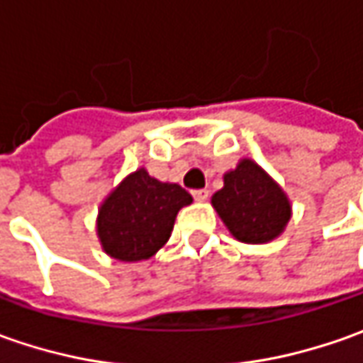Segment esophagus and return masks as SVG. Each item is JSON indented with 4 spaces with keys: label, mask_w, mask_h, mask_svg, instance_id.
<instances>
[{
    "label": "esophagus",
    "mask_w": 363,
    "mask_h": 363,
    "mask_svg": "<svg viewBox=\"0 0 363 363\" xmlns=\"http://www.w3.org/2000/svg\"><path fill=\"white\" fill-rule=\"evenodd\" d=\"M208 194H210L208 189H194V191H191V196H194V200H196V202H203V200H208Z\"/></svg>",
    "instance_id": "esophagus-1"
}]
</instances>
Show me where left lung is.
Returning <instances> with one entry per match:
<instances>
[{
	"label": "left lung",
	"instance_id": "obj_1",
	"mask_svg": "<svg viewBox=\"0 0 363 363\" xmlns=\"http://www.w3.org/2000/svg\"><path fill=\"white\" fill-rule=\"evenodd\" d=\"M212 206L228 230L246 244L277 238L291 218L285 191L250 160L224 175V188L212 196Z\"/></svg>",
	"mask_w": 363,
	"mask_h": 363
}]
</instances>
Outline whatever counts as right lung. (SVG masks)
Segmentation results:
<instances>
[{
    "label": "right lung",
    "mask_w": 363,
    "mask_h": 363,
    "mask_svg": "<svg viewBox=\"0 0 363 363\" xmlns=\"http://www.w3.org/2000/svg\"><path fill=\"white\" fill-rule=\"evenodd\" d=\"M188 203L191 196L182 186L137 169L99 210L96 232L105 252L125 262L153 257L169 240L175 216Z\"/></svg>",
    "instance_id": "add662e5"
}]
</instances>
